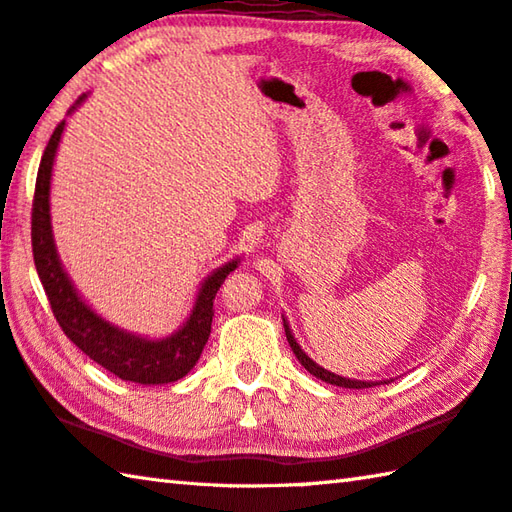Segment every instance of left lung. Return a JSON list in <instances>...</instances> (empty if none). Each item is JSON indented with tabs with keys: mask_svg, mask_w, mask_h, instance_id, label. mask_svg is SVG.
<instances>
[{
	"mask_svg": "<svg viewBox=\"0 0 512 512\" xmlns=\"http://www.w3.org/2000/svg\"><path fill=\"white\" fill-rule=\"evenodd\" d=\"M284 331H286L288 345H291V349H293V353H295V358L302 362V367H304L306 371H309V374H313L315 378L324 380V383L338 385V387H347V389H365V387H374V385H385V380H380V383H369V380H351V378H342V376H338V374H331V371H327V369L320 367V365H315V362H313L309 356H306V353L302 351V347L295 342L293 333H291V329H288L286 320H284Z\"/></svg>",
	"mask_w": 512,
	"mask_h": 512,
	"instance_id": "obj_1",
	"label": "left lung"
}]
</instances>
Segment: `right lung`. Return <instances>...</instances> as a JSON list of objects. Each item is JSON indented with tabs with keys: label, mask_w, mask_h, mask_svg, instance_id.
Wrapping results in <instances>:
<instances>
[{
	"label": "right lung",
	"mask_w": 512,
	"mask_h": 512,
	"mask_svg": "<svg viewBox=\"0 0 512 512\" xmlns=\"http://www.w3.org/2000/svg\"><path fill=\"white\" fill-rule=\"evenodd\" d=\"M82 100H85V96H80L76 100V105L69 109V114ZM62 132L64 120L55 127L53 136L49 138V145H46V150L42 154L31 212L33 259L46 297H49L55 320H58L64 336H67L73 345L80 351H85L91 360L111 371L114 376L141 385L174 383V380L183 378L194 365H197L201 351L210 338L212 315H215V309H212L215 295L226 277L235 271L239 259H232V262L208 275V280L203 282L197 295V302H194V309L188 322H185L179 331L172 333L170 338L147 340L118 329L107 320H102L100 315L91 311L89 306L82 302V297L76 293V288H73L67 273H64L58 253H55L51 235V170Z\"/></svg>",
	"instance_id": "right-lung-1"
}]
</instances>
